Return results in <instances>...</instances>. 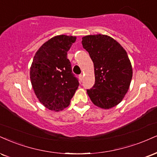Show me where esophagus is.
Listing matches in <instances>:
<instances>
[{"mask_svg":"<svg viewBox=\"0 0 157 157\" xmlns=\"http://www.w3.org/2000/svg\"><path fill=\"white\" fill-rule=\"evenodd\" d=\"M79 79H80V80L82 82V80H83V75H79Z\"/></svg>","mask_w":157,"mask_h":157,"instance_id":"34e87169","label":"esophagus"}]
</instances>
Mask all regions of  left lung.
Wrapping results in <instances>:
<instances>
[{"label":"left lung","instance_id":"obj_1","mask_svg":"<svg viewBox=\"0 0 157 157\" xmlns=\"http://www.w3.org/2000/svg\"><path fill=\"white\" fill-rule=\"evenodd\" d=\"M94 66L95 84L87 93L96 106L109 109L119 104L129 90L132 68L126 50L107 35L82 38Z\"/></svg>","mask_w":157,"mask_h":157}]
</instances>
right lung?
<instances>
[{
    "label": "right lung",
    "instance_id": "add662e5",
    "mask_svg": "<svg viewBox=\"0 0 157 157\" xmlns=\"http://www.w3.org/2000/svg\"><path fill=\"white\" fill-rule=\"evenodd\" d=\"M75 41L72 36H56L41 45L33 57L30 70L32 87L39 101L51 110L69 106L79 86L67 58Z\"/></svg>",
    "mask_w": 157,
    "mask_h": 157
}]
</instances>
